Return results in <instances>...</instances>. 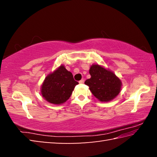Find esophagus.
<instances>
[{"label": "esophagus", "mask_w": 157, "mask_h": 157, "mask_svg": "<svg viewBox=\"0 0 157 157\" xmlns=\"http://www.w3.org/2000/svg\"><path fill=\"white\" fill-rule=\"evenodd\" d=\"M84 79H82L81 80L79 81V84H84Z\"/></svg>", "instance_id": "obj_1"}]
</instances>
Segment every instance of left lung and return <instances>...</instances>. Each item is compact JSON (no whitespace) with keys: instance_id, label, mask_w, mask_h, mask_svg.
I'll return each mask as SVG.
<instances>
[{"instance_id":"8db88e82","label":"left lung","mask_w":157,"mask_h":157,"mask_svg":"<svg viewBox=\"0 0 157 157\" xmlns=\"http://www.w3.org/2000/svg\"><path fill=\"white\" fill-rule=\"evenodd\" d=\"M89 73L91 78L86 79L84 84L101 102H109L120 93L121 82L113 72L96 64L91 66Z\"/></svg>"}]
</instances>
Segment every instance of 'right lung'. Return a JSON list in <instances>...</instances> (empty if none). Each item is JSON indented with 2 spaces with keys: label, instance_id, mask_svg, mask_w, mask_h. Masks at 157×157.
Here are the masks:
<instances>
[{
  "label": "right lung",
  "instance_id": "obj_1",
  "mask_svg": "<svg viewBox=\"0 0 157 157\" xmlns=\"http://www.w3.org/2000/svg\"><path fill=\"white\" fill-rule=\"evenodd\" d=\"M78 82L73 74L61 66L55 72L49 74L41 86V94L48 102L55 105L65 102L71 97Z\"/></svg>",
  "mask_w": 157,
  "mask_h": 157
}]
</instances>
